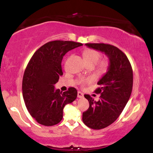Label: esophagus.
Returning a JSON list of instances; mask_svg holds the SVG:
<instances>
[{
    "label": "esophagus",
    "instance_id": "1",
    "mask_svg": "<svg viewBox=\"0 0 153 153\" xmlns=\"http://www.w3.org/2000/svg\"><path fill=\"white\" fill-rule=\"evenodd\" d=\"M77 96H78V97L80 98H83V94L81 92V91H78V94H77Z\"/></svg>",
    "mask_w": 153,
    "mask_h": 153
}]
</instances>
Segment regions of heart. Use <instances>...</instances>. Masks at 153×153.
Masks as SVG:
<instances>
[{"instance_id":"heart-1","label":"heart","mask_w":153,"mask_h":153,"mask_svg":"<svg viewBox=\"0 0 153 153\" xmlns=\"http://www.w3.org/2000/svg\"><path fill=\"white\" fill-rule=\"evenodd\" d=\"M83 57L85 60L88 63L89 65H93L97 64V71L101 74L105 73L108 71L110 67V62L108 59H102L99 62L102 54L99 51L95 50L92 48H88L83 51ZM91 81V79H88L85 80H81V82L83 83H89Z\"/></svg>"}]
</instances>
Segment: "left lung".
I'll return each instance as SVG.
<instances>
[{
	"label": "left lung",
	"mask_w": 153,
	"mask_h": 153,
	"mask_svg": "<svg viewBox=\"0 0 153 153\" xmlns=\"http://www.w3.org/2000/svg\"><path fill=\"white\" fill-rule=\"evenodd\" d=\"M89 48L105 53L109 58V70L98 82L100 94L97 101L85 94L90 107L83 113V122L89 128L99 130L109 126L123 112L133 89V76L131 63L126 55L117 47L103 43L85 44Z\"/></svg>",
	"instance_id": "8db88e82"
}]
</instances>
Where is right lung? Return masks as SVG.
<instances>
[{
  "mask_svg": "<svg viewBox=\"0 0 153 153\" xmlns=\"http://www.w3.org/2000/svg\"><path fill=\"white\" fill-rule=\"evenodd\" d=\"M83 45L72 41L47 42L36 51L26 68L22 79V95L27 110L42 125L60 123L65 105L77 97V90H55L54 85L63 75L62 61L65 53Z\"/></svg>",
  "mask_w": 153,
  "mask_h": 153,
  "instance_id": "1",
  "label": "right lung"
}]
</instances>
